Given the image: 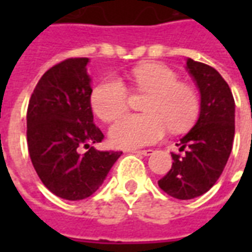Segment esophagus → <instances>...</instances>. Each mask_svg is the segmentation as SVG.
<instances>
[{"label": "esophagus", "instance_id": "1", "mask_svg": "<svg viewBox=\"0 0 252 252\" xmlns=\"http://www.w3.org/2000/svg\"><path fill=\"white\" fill-rule=\"evenodd\" d=\"M133 154H140V155H144V157H148V155H151L153 154V150H133L132 151Z\"/></svg>", "mask_w": 252, "mask_h": 252}]
</instances>
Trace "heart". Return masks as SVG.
Returning <instances> with one entry per match:
<instances>
[{
    "label": "heart",
    "mask_w": 252,
    "mask_h": 252,
    "mask_svg": "<svg viewBox=\"0 0 252 252\" xmlns=\"http://www.w3.org/2000/svg\"><path fill=\"white\" fill-rule=\"evenodd\" d=\"M137 90L151 93L144 115H126L110 126L109 137L116 147L137 148L159 142L167 128L173 132L188 129L197 119L200 101L194 89L180 83V78L163 64H143L131 72ZM129 93L116 77L105 78L94 88L90 102L101 120L112 121L128 108Z\"/></svg>",
    "instance_id": "obj_1"
}]
</instances>
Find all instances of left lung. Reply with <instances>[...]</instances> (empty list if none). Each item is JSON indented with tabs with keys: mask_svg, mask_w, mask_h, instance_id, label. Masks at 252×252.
Returning a JSON list of instances; mask_svg holds the SVG:
<instances>
[{
	"mask_svg": "<svg viewBox=\"0 0 252 252\" xmlns=\"http://www.w3.org/2000/svg\"><path fill=\"white\" fill-rule=\"evenodd\" d=\"M186 70L200 90V116L171 153L173 166L158 185L178 200L200 197L216 184L227 164L235 136V101L224 78L205 63L186 59Z\"/></svg>",
	"mask_w": 252,
	"mask_h": 252,
	"instance_id": "left-lung-1",
	"label": "left lung"
}]
</instances>
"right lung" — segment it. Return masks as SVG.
Segmentation results:
<instances>
[{"label":"right lung","instance_id":"right-lung-1","mask_svg":"<svg viewBox=\"0 0 252 252\" xmlns=\"http://www.w3.org/2000/svg\"><path fill=\"white\" fill-rule=\"evenodd\" d=\"M88 63L89 58H70L44 72L27 112L32 164L47 189L68 201L93 194L123 154L92 147L104 133L93 123Z\"/></svg>","mask_w":252,"mask_h":252}]
</instances>
